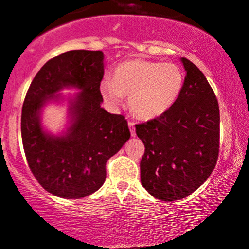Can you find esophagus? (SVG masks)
I'll list each match as a JSON object with an SVG mask.
<instances>
[{
  "instance_id": "1",
  "label": "esophagus",
  "mask_w": 249,
  "mask_h": 249,
  "mask_svg": "<svg viewBox=\"0 0 249 249\" xmlns=\"http://www.w3.org/2000/svg\"><path fill=\"white\" fill-rule=\"evenodd\" d=\"M128 127H130L131 136H136V128H134V123L133 122H128Z\"/></svg>"
}]
</instances>
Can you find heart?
Instances as JSON below:
<instances>
[{
    "label": "heart",
    "instance_id": "obj_1",
    "mask_svg": "<svg viewBox=\"0 0 249 249\" xmlns=\"http://www.w3.org/2000/svg\"><path fill=\"white\" fill-rule=\"evenodd\" d=\"M184 85V73L172 63L130 59L115 69L113 79H103L102 96L111 104H119L123 95L136 117L154 119L174 104Z\"/></svg>",
    "mask_w": 249,
    "mask_h": 249
}]
</instances>
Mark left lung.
I'll return each mask as SVG.
<instances>
[{"instance_id": "obj_1", "label": "left lung", "mask_w": 249, "mask_h": 249, "mask_svg": "<svg viewBox=\"0 0 249 249\" xmlns=\"http://www.w3.org/2000/svg\"><path fill=\"white\" fill-rule=\"evenodd\" d=\"M186 76L181 92L164 115L136 125L144 142L141 181L151 196L174 201L206 181L219 154L220 112L210 83L182 57Z\"/></svg>"}]
</instances>
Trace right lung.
<instances>
[{"label":"right lung","instance_id":"add662e5","mask_svg":"<svg viewBox=\"0 0 249 249\" xmlns=\"http://www.w3.org/2000/svg\"><path fill=\"white\" fill-rule=\"evenodd\" d=\"M104 76L102 51L71 50L48 61L31 82L21 117L28 165L45 191L64 199H81L102 187L105 165L130 138L124 116L101 107ZM65 87L81 92L70 99L71 124L61 135L41 126V110Z\"/></svg>","mask_w":249,"mask_h":249}]
</instances>
